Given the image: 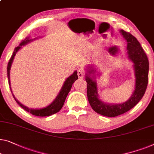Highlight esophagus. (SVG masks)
<instances>
[{
	"label": "esophagus",
	"instance_id": "esophagus-1",
	"mask_svg": "<svg viewBox=\"0 0 154 154\" xmlns=\"http://www.w3.org/2000/svg\"><path fill=\"white\" fill-rule=\"evenodd\" d=\"M78 76H79V79H83L85 76V73L82 72L81 70H79L77 72Z\"/></svg>",
	"mask_w": 154,
	"mask_h": 154
}]
</instances>
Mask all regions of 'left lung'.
Here are the masks:
<instances>
[{"instance_id":"8db88e82","label":"left lung","mask_w":154,"mask_h":154,"mask_svg":"<svg viewBox=\"0 0 154 154\" xmlns=\"http://www.w3.org/2000/svg\"><path fill=\"white\" fill-rule=\"evenodd\" d=\"M120 32L127 42L128 57L133 62L135 71V88L130 99L122 103H106L99 99L96 82V70L92 65L87 67L85 81L87 82V94L91 107L96 112L109 117L124 114L130 110L139 102L145 93L148 84L149 60L146 53L140 42L128 32L120 30Z\"/></svg>"}]
</instances>
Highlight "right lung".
Wrapping results in <instances>:
<instances>
[{
	"label": "right lung",
	"mask_w": 154,
	"mask_h": 154,
	"mask_svg": "<svg viewBox=\"0 0 154 154\" xmlns=\"http://www.w3.org/2000/svg\"><path fill=\"white\" fill-rule=\"evenodd\" d=\"M36 38L33 39H30V37H26V39H24L23 41H22L19 46H17L14 48V52H13V54L11 57V58L10 60V61L8 62V68H7V70H8V82H9V85L10 86V69H11V66H12L13 60L14 58V56L16 55V53L19 51V49H21L22 48V46L27 44L29 42L33 41V40L35 39ZM78 79V75H77V72L75 71L73 73L72 75H71L70 76H69L67 79H66L65 82H64L63 86L61 89V90L60 91V92L58 94V95L57 96V97L55 98V99L53 101L52 103H51L50 105H48V106L45 107V108H41V109H32V108H29L28 107H26L25 106H23V104H21L20 102L18 101V100L14 97V94H12L13 97L14 98L15 101H16L17 103L22 108L24 109L27 112L31 113V114L35 116H38V117H46V116H50L52 115L53 114H55L57 112H59L60 110H61V108L63 106V105L64 103V101H65V99L66 97H67L69 92H70L71 88H72V85L73 82H74L76 80ZM10 88V90L12 93V89Z\"/></svg>",
	"instance_id": "add662e5"
}]
</instances>
